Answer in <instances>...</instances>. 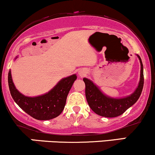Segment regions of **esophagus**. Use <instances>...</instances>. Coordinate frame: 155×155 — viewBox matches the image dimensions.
<instances>
[{"label":"esophagus","instance_id":"34e87169","mask_svg":"<svg viewBox=\"0 0 155 155\" xmlns=\"http://www.w3.org/2000/svg\"><path fill=\"white\" fill-rule=\"evenodd\" d=\"M79 75L81 76V77H83V76H84L85 74H86V71L85 70H83V69H81V70H80L79 71Z\"/></svg>","mask_w":155,"mask_h":155}]
</instances>
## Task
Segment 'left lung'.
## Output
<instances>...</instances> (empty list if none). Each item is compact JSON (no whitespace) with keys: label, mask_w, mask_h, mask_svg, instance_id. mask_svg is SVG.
Listing matches in <instances>:
<instances>
[{"label":"left lung","mask_w":155,"mask_h":155,"mask_svg":"<svg viewBox=\"0 0 155 155\" xmlns=\"http://www.w3.org/2000/svg\"><path fill=\"white\" fill-rule=\"evenodd\" d=\"M141 64L140 80L137 88L130 95L122 98H113L104 94L90 79L84 78L85 97L91 109L96 114L105 117L121 115L135 104L141 96L143 86V67L141 57L136 54Z\"/></svg>","instance_id":"obj_1"}]
</instances>
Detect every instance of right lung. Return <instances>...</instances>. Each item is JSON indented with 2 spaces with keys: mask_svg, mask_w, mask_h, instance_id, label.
I'll return each mask as SVG.
<instances>
[{
  "mask_svg": "<svg viewBox=\"0 0 155 155\" xmlns=\"http://www.w3.org/2000/svg\"><path fill=\"white\" fill-rule=\"evenodd\" d=\"M18 56H16V59ZM75 74L64 78L48 93L37 96H27L21 94L16 88L9 70L8 87L13 99L21 110L31 117L39 120H48L59 115L66 104L67 95L74 81Z\"/></svg>",
  "mask_w": 155,
  "mask_h": 155,
  "instance_id": "1",
  "label": "right lung"
}]
</instances>
